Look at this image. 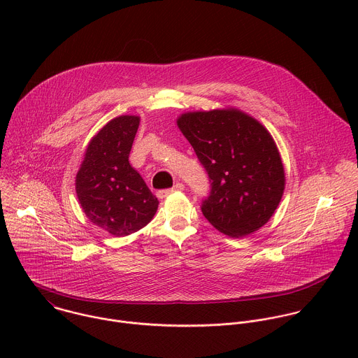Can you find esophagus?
I'll use <instances>...</instances> for the list:
<instances>
[{
	"label": "esophagus",
	"mask_w": 358,
	"mask_h": 358,
	"mask_svg": "<svg viewBox=\"0 0 358 358\" xmlns=\"http://www.w3.org/2000/svg\"><path fill=\"white\" fill-rule=\"evenodd\" d=\"M185 187H184V184L182 182H177L171 189H162V191H159L157 192V196L160 198V199H163V198H166L167 195H170L171 192H174V191H182Z\"/></svg>",
	"instance_id": "34e87169"
}]
</instances>
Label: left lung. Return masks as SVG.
<instances>
[{
  "mask_svg": "<svg viewBox=\"0 0 358 358\" xmlns=\"http://www.w3.org/2000/svg\"><path fill=\"white\" fill-rule=\"evenodd\" d=\"M177 126L211 180L203 217L232 238L261 229L279 207L286 185L280 152L268 129L236 108L185 112Z\"/></svg>",
  "mask_w": 358,
  "mask_h": 358,
  "instance_id": "obj_1",
  "label": "left lung"
}]
</instances>
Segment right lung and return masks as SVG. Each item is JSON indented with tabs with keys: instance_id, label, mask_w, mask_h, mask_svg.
Here are the masks:
<instances>
[{
	"instance_id": "right-lung-1",
	"label": "right lung",
	"mask_w": 358,
	"mask_h": 358,
	"mask_svg": "<svg viewBox=\"0 0 358 358\" xmlns=\"http://www.w3.org/2000/svg\"><path fill=\"white\" fill-rule=\"evenodd\" d=\"M140 116L122 115L101 127L87 143L75 180L76 196L87 220L113 236L145 227L159 208L129 155Z\"/></svg>"
}]
</instances>
